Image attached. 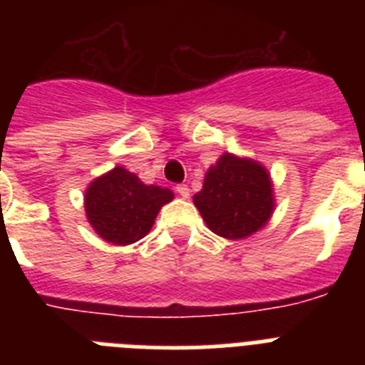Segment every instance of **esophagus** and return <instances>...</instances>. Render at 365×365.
Returning <instances> with one entry per match:
<instances>
[{
	"mask_svg": "<svg viewBox=\"0 0 365 365\" xmlns=\"http://www.w3.org/2000/svg\"><path fill=\"white\" fill-rule=\"evenodd\" d=\"M177 193H179L182 199H188L190 197V188L188 185H179L177 186Z\"/></svg>",
	"mask_w": 365,
	"mask_h": 365,
	"instance_id": "esophagus-1",
	"label": "esophagus"
}]
</instances>
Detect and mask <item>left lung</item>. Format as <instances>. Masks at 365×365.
I'll use <instances>...</instances> for the list:
<instances>
[{
    "label": "left lung",
    "mask_w": 365,
    "mask_h": 365,
    "mask_svg": "<svg viewBox=\"0 0 365 365\" xmlns=\"http://www.w3.org/2000/svg\"><path fill=\"white\" fill-rule=\"evenodd\" d=\"M193 205L214 234L245 240L265 227L276 208L269 170L248 157L222 153L208 168Z\"/></svg>",
    "instance_id": "obj_1"
}]
</instances>
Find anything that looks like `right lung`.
Instances as JSON below:
<instances>
[{"label": "right lung", "instance_id": "1", "mask_svg": "<svg viewBox=\"0 0 365 365\" xmlns=\"http://www.w3.org/2000/svg\"><path fill=\"white\" fill-rule=\"evenodd\" d=\"M173 197L172 190L144 185L135 173L115 166L87 185L83 208L87 221L102 240L124 247L143 240L160 208Z\"/></svg>", "mask_w": 365, "mask_h": 365}]
</instances>
